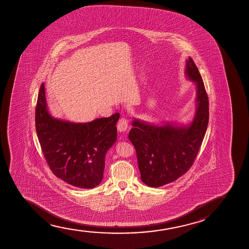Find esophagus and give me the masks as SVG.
Returning <instances> with one entry per match:
<instances>
[{"mask_svg":"<svg viewBox=\"0 0 249 249\" xmlns=\"http://www.w3.org/2000/svg\"><path fill=\"white\" fill-rule=\"evenodd\" d=\"M128 128V123L127 120L125 117L120 118L118 123H117V129L119 132H125Z\"/></svg>","mask_w":249,"mask_h":249,"instance_id":"34e87169","label":"esophagus"}]
</instances>
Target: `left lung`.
Masks as SVG:
<instances>
[{
  "label": "left lung",
  "instance_id": "1",
  "mask_svg": "<svg viewBox=\"0 0 249 249\" xmlns=\"http://www.w3.org/2000/svg\"><path fill=\"white\" fill-rule=\"evenodd\" d=\"M185 74L196 84L197 109L188 126H154L133 120L128 139L135 148L141 180L160 187L184 175L194 163L208 127V97L193 59L186 62Z\"/></svg>",
  "mask_w": 249,
  "mask_h": 249
}]
</instances>
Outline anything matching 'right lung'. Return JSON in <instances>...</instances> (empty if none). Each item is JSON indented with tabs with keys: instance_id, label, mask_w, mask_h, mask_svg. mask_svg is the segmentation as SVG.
<instances>
[{
	"instance_id": "right-lung-1",
	"label": "right lung",
	"mask_w": 249,
	"mask_h": 249,
	"mask_svg": "<svg viewBox=\"0 0 249 249\" xmlns=\"http://www.w3.org/2000/svg\"><path fill=\"white\" fill-rule=\"evenodd\" d=\"M119 117L116 113L88 123L55 119L47 109L42 83L35 122L39 143L53 174L75 187L99 185L104 177L106 153L116 142Z\"/></svg>"
}]
</instances>
